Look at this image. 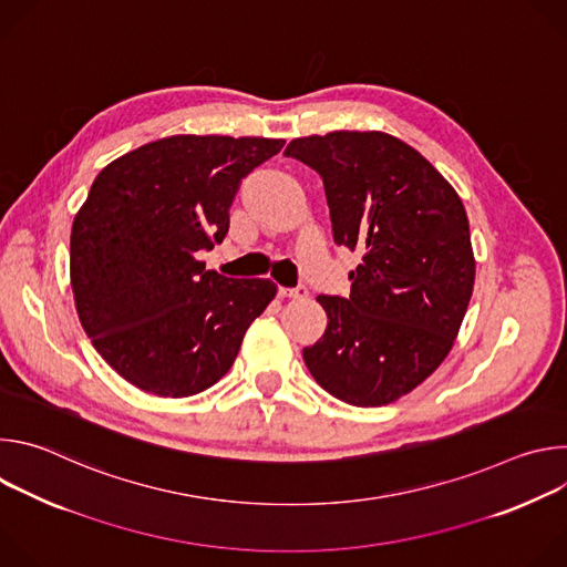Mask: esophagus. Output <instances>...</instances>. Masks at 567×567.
Segmentation results:
<instances>
[{
  "instance_id": "esophagus-1",
  "label": "esophagus",
  "mask_w": 567,
  "mask_h": 567,
  "mask_svg": "<svg viewBox=\"0 0 567 567\" xmlns=\"http://www.w3.org/2000/svg\"><path fill=\"white\" fill-rule=\"evenodd\" d=\"M278 296H280V298H293V300H298V298H305V296H307V289H305V287H296V289L280 287V289H278Z\"/></svg>"
}]
</instances>
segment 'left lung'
I'll list each match as a JSON object with an SVG mask.
<instances>
[{
    "instance_id": "1",
    "label": "left lung",
    "mask_w": 567,
    "mask_h": 567,
    "mask_svg": "<svg viewBox=\"0 0 567 567\" xmlns=\"http://www.w3.org/2000/svg\"><path fill=\"white\" fill-rule=\"evenodd\" d=\"M285 156L322 177L334 241L363 256L348 298H316L328 330L302 350L305 365L332 396L385 406L426 381L460 332L475 282L462 199L385 132L302 136Z\"/></svg>"
}]
</instances>
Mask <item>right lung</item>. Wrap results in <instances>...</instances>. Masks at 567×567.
I'll list each match as a JSON object with an SVG mask.
<instances>
[{
	"label": "right lung",
	"mask_w": 567,
	"mask_h": 567,
	"mask_svg": "<svg viewBox=\"0 0 567 567\" xmlns=\"http://www.w3.org/2000/svg\"><path fill=\"white\" fill-rule=\"evenodd\" d=\"M282 138L177 134L105 166L73 217L69 274L96 352L132 385L190 396L233 365L276 298L269 278L228 280L197 260L228 233L241 177Z\"/></svg>",
	"instance_id": "1"
}]
</instances>
